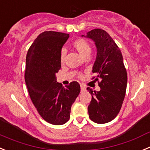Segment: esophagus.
I'll use <instances>...</instances> for the list:
<instances>
[{
	"label": "esophagus",
	"mask_w": 150,
	"mask_h": 150,
	"mask_svg": "<svg viewBox=\"0 0 150 150\" xmlns=\"http://www.w3.org/2000/svg\"><path fill=\"white\" fill-rule=\"evenodd\" d=\"M81 91H84V90H86V88H85V87L83 84H81Z\"/></svg>",
	"instance_id": "34e87169"
}]
</instances>
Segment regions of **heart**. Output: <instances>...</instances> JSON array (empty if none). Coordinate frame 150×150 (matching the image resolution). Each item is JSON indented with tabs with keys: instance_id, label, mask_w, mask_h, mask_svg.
Listing matches in <instances>:
<instances>
[{
	"instance_id": "1",
	"label": "heart",
	"mask_w": 150,
	"mask_h": 150,
	"mask_svg": "<svg viewBox=\"0 0 150 150\" xmlns=\"http://www.w3.org/2000/svg\"><path fill=\"white\" fill-rule=\"evenodd\" d=\"M72 47L76 50L81 57H84L86 55L90 54L91 52V46L90 43L83 39H78L72 42ZM65 57V52L62 50L60 54V58L61 63H63Z\"/></svg>"
}]
</instances>
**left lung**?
Masks as SVG:
<instances>
[{"label":"left lung","instance_id":"left-lung-1","mask_svg":"<svg viewBox=\"0 0 150 150\" xmlns=\"http://www.w3.org/2000/svg\"><path fill=\"white\" fill-rule=\"evenodd\" d=\"M86 36L93 40L96 46V59L92 72L96 75L93 79L98 81L101 88L93 93L87 87L92 95L89 117L96 123H106L117 117L122 107L127 72L120 50L107 32L97 28L88 32Z\"/></svg>","mask_w":150,"mask_h":150}]
</instances>
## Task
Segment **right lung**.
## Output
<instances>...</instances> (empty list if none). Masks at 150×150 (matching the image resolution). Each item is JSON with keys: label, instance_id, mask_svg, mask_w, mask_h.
Here are the masks:
<instances>
[{"label": "right lung", "instance_id": "right-lung-1", "mask_svg": "<svg viewBox=\"0 0 150 150\" xmlns=\"http://www.w3.org/2000/svg\"><path fill=\"white\" fill-rule=\"evenodd\" d=\"M69 37L60 32H42L26 57L25 79L30 97L43 120L53 125H63L69 120L71 107L81 91L77 81L66 87L57 82L61 48Z\"/></svg>", "mask_w": 150, "mask_h": 150}]
</instances>
